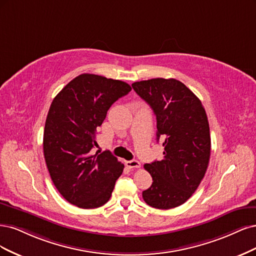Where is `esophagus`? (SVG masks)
<instances>
[{
    "label": "esophagus",
    "instance_id": "34e87169",
    "mask_svg": "<svg viewBox=\"0 0 256 256\" xmlns=\"http://www.w3.org/2000/svg\"><path fill=\"white\" fill-rule=\"evenodd\" d=\"M126 167H128V168H130V169H134V168H139V167H140V162H139L138 160H128V162H126Z\"/></svg>",
    "mask_w": 256,
    "mask_h": 256
}]
</instances>
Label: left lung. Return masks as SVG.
Listing matches in <instances>:
<instances>
[{
	"mask_svg": "<svg viewBox=\"0 0 256 256\" xmlns=\"http://www.w3.org/2000/svg\"><path fill=\"white\" fill-rule=\"evenodd\" d=\"M151 106L158 121L164 158L146 164L153 183L142 192L144 202L169 210L185 203L199 187L210 156L208 116L201 101L176 78H152L132 84Z\"/></svg>",
	"mask_w": 256,
	"mask_h": 256,
	"instance_id": "obj_1",
	"label": "left lung"
}]
</instances>
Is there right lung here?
Here are the masks:
<instances>
[{
	"instance_id": "obj_1",
	"label": "right lung",
	"mask_w": 256,
	"mask_h": 256,
	"mask_svg": "<svg viewBox=\"0 0 256 256\" xmlns=\"http://www.w3.org/2000/svg\"><path fill=\"white\" fill-rule=\"evenodd\" d=\"M130 86L119 80L84 73L57 94L48 110L44 154L57 190L80 208H96L110 200L124 164L110 151L92 154L98 128L107 110Z\"/></svg>"
}]
</instances>
